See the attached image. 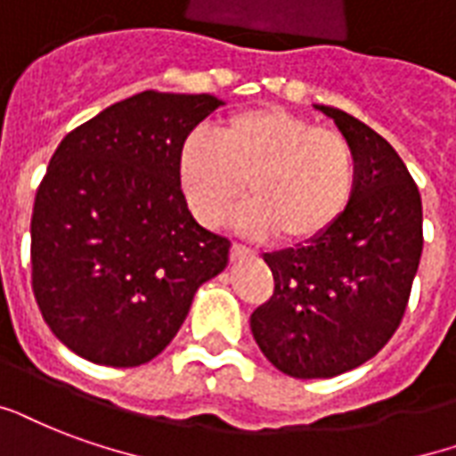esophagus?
Masks as SVG:
<instances>
[{"label": "esophagus", "mask_w": 456, "mask_h": 456, "mask_svg": "<svg viewBox=\"0 0 456 456\" xmlns=\"http://www.w3.org/2000/svg\"><path fill=\"white\" fill-rule=\"evenodd\" d=\"M249 256H255V252H252V249L242 248V245H232L231 248L232 262H242V259H249Z\"/></svg>", "instance_id": "obj_1"}]
</instances>
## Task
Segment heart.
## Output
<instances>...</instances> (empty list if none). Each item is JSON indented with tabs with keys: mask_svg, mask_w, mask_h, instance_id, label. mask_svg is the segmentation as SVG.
<instances>
[{
	"mask_svg": "<svg viewBox=\"0 0 456 456\" xmlns=\"http://www.w3.org/2000/svg\"><path fill=\"white\" fill-rule=\"evenodd\" d=\"M177 180L191 214L208 228L240 216L248 235L279 232L283 242H314L351 207L358 167L351 143L283 108H252L225 119L218 136L191 132L177 153Z\"/></svg>",
	"mask_w": 456,
	"mask_h": 456,
	"instance_id": "b5f03b06",
	"label": "heart"
}]
</instances>
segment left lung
I'll use <instances>...</instances> for the list:
<instances>
[{"instance_id":"left-lung-1","label":"left lung","mask_w":456,"mask_h":456,"mask_svg":"<svg viewBox=\"0 0 456 456\" xmlns=\"http://www.w3.org/2000/svg\"><path fill=\"white\" fill-rule=\"evenodd\" d=\"M351 143L358 184L344 218L314 242L265 255L273 296L249 317L273 368L337 378L392 338L423 252L419 187L392 143L348 112L314 105Z\"/></svg>"}]
</instances>
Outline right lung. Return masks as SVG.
<instances>
[{"label":"right lung","mask_w":456,"mask_h":456,"mask_svg":"<svg viewBox=\"0 0 456 456\" xmlns=\"http://www.w3.org/2000/svg\"><path fill=\"white\" fill-rule=\"evenodd\" d=\"M225 105L208 94L143 91L61 139L30 221L33 290L61 344L134 368L166 348L194 293L228 266L231 242L201 228L177 153Z\"/></svg>","instance_id":"1"}]
</instances>
